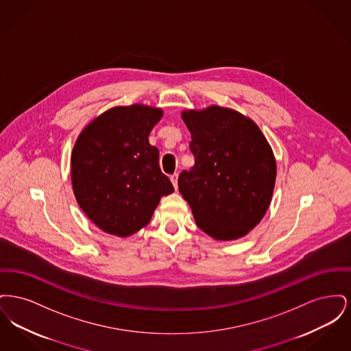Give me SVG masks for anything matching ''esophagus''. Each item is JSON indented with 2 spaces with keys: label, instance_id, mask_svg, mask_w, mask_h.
<instances>
[{
  "label": "esophagus",
  "instance_id": "1",
  "mask_svg": "<svg viewBox=\"0 0 351 351\" xmlns=\"http://www.w3.org/2000/svg\"><path fill=\"white\" fill-rule=\"evenodd\" d=\"M178 178H179V173H173V175H171V182L173 184V186H175V189L178 188Z\"/></svg>",
  "mask_w": 351,
  "mask_h": 351
}]
</instances>
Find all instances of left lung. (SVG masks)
I'll use <instances>...</instances> for the list:
<instances>
[{"label": "left lung", "instance_id": "1", "mask_svg": "<svg viewBox=\"0 0 351 351\" xmlns=\"http://www.w3.org/2000/svg\"><path fill=\"white\" fill-rule=\"evenodd\" d=\"M195 166L179 175V192L202 232L218 241L243 237L263 218L276 163L261 129L238 112L210 106L184 112Z\"/></svg>", "mask_w": 351, "mask_h": 351}]
</instances>
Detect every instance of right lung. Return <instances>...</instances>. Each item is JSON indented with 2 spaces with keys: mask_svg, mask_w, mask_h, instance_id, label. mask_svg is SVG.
<instances>
[{
  "mask_svg": "<svg viewBox=\"0 0 351 351\" xmlns=\"http://www.w3.org/2000/svg\"><path fill=\"white\" fill-rule=\"evenodd\" d=\"M162 110L113 108L79 135L71 159L72 186L84 213L101 230L126 237L145 228L162 196L173 192L149 143Z\"/></svg>",
  "mask_w": 351,
  "mask_h": 351,
  "instance_id": "1",
  "label": "right lung"
}]
</instances>
